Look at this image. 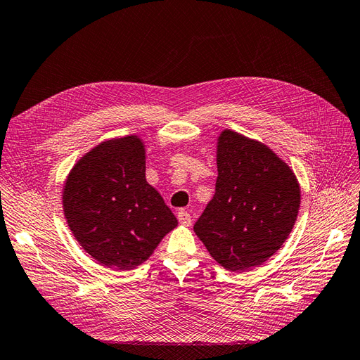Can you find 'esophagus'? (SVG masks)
Masks as SVG:
<instances>
[{"instance_id": "obj_1", "label": "esophagus", "mask_w": 360, "mask_h": 360, "mask_svg": "<svg viewBox=\"0 0 360 360\" xmlns=\"http://www.w3.org/2000/svg\"><path fill=\"white\" fill-rule=\"evenodd\" d=\"M178 219H179V222H181L182 225H190V224H191V216H190V213L186 212V210H179V212H178Z\"/></svg>"}]
</instances>
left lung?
Masks as SVG:
<instances>
[{"mask_svg": "<svg viewBox=\"0 0 360 360\" xmlns=\"http://www.w3.org/2000/svg\"><path fill=\"white\" fill-rule=\"evenodd\" d=\"M216 164L214 196L193 230L225 270L245 271L287 240L297 219L300 186L270 147L229 129L218 136Z\"/></svg>", "mask_w": 360, "mask_h": 360, "instance_id": "8db88e82", "label": "left lung"}]
</instances>
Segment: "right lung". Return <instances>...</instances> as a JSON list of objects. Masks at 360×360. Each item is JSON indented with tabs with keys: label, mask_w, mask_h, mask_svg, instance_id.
I'll list each match as a JSON object with an SVG mask.
<instances>
[{
	"label": "right lung",
	"mask_w": 360,
	"mask_h": 360,
	"mask_svg": "<svg viewBox=\"0 0 360 360\" xmlns=\"http://www.w3.org/2000/svg\"><path fill=\"white\" fill-rule=\"evenodd\" d=\"M63 208L79 245L118 270L146 262L178 227L146 179V146L138 135L103 141L81 156L65 178Z\"/></svg>",
	"instance_id": "right-lung-1"
}]
</instances>
